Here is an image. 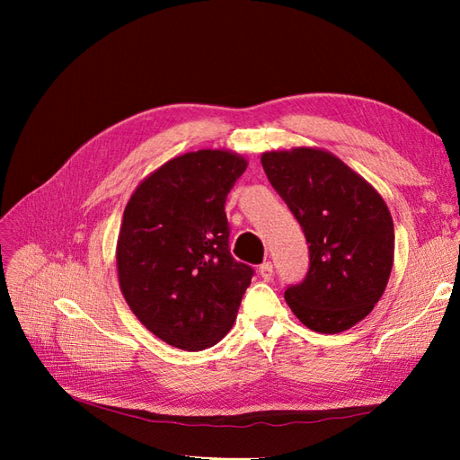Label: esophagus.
Masks as SVG:
<instances>
[{"mask_svg": "<svg viewBox=\"0 0 460 460\" xmlns=\"http://www.w3.org/2000/svg\"><path fill=\"white\" fill-rule=\"evenodd\" d=\"M259 274H261V278H262V280H270V278H272V274H274V269H272V262H262L261 264V267H259Z\"/></svg>", "mask_w": 460, "mask_h": 460, "instance_id": "34e87169", "label": "esophagus"}]
</instances>
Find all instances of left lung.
Listing matches in <instances>:
<instances>
[{"mask_svg": "<svg viewBox=\"0 0 460 460\" xmlns=\"http://www.w3.org/2000/svg\"><path fill=\"white\" fill-rule=\"evenodd\" d=\"M261 163L309 243V272L284 294L289 309L314 332L349 330L380 301L392 274L395 234L385 201L324 149L267 151Z\"/></svg>", "mask_w": 460, "mask_h": 460, "instance_id": "8db88e82", "label": "left lung"}]
</instances>
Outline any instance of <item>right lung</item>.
I'll return each instance as SVG.
<instances>
[{
	"instance_id": "add662e5",
	"label": "right lung",
	"mask_w": 460,
	"mask_h": 460,
	"mask_svg": "<svg viewBox=\"0 0 460 460\" xmlns=\"http://www.w3.org/2000/svg\"><path fill=\"white\" fill-rule=\"evenodd\" d=\"M247 161L226 149L184 153L132 193L117 242L119 284L137 320L184 351L230 332L253 269L230 255L225 203Z\"/></svg>"
}]
</instances>
